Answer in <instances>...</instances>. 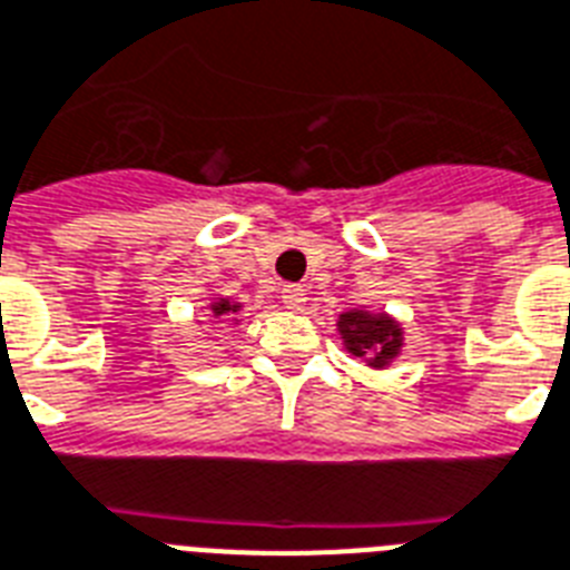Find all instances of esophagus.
Returning a JSON list of instances; mask_svg holds the SVG:
<instances>
[{
	"mask_svg": "<svg viewBox=\"0 0 570 570\" xmlns=\"http://www.w3.org/2000/svg\"><path fill=\"white\" fill-rule=\"evenodd\" d=\"M281 298H284V304L289 309H304V301H307V289L301 284H286L284 289H281Z\"/></svg>",
	"mask_w": 570,
	"mask_h": 570,
	"instance_id": "esophagus-1",
	"label": "esophagus"
}]
</instances>
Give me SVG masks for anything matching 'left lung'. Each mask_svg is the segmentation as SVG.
Returning <instances> with one entry per match:
<instances>
[{
  "label": "left lung",
  "instance_id": "1",
  "mask_svg": "<svg viewBox=\"0 0 570 570\" xmlns=\"http://www.w3.org/2000/svg\"><path fill=\"white\" fill-rule=\"evenodd\" d=\"M340 336L345 348L354 357H363L372 368H386L397 357L404 345V333L395 318L386 313H365V309H351L340 316Z\"/></svg>",
  "mask_w": 570,
  "mask_h": 570
}]
</instances>
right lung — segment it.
<instances>
[{
    "label": "right lung",
    "instance_id": "add662e5",
    "mask_svg": "<svg viewBox=\"0 0 570 570\" xmlns=\"http://www.w3.org/2000/svg\"><path fill=\"white\" fill-rule=\"evenodd\" d=\"M210 309H213V316L225 318V322H228V318L239 309V304H234V301H228V298H219V301H213Z\"/></svg>",
    "mask_w": 570,
    "mask_h": 570
}]
</instances>
